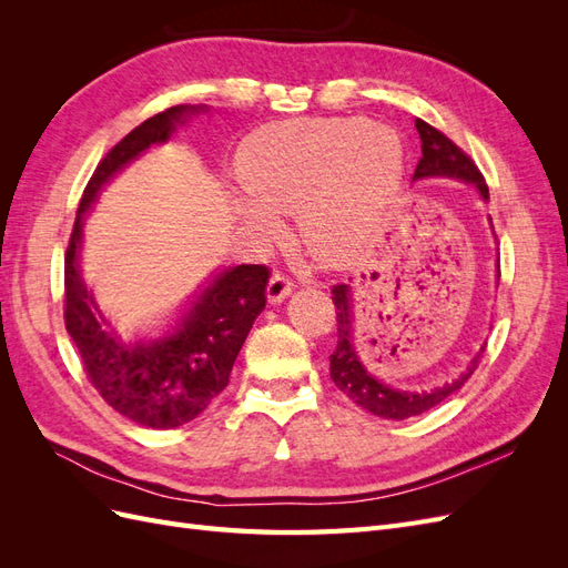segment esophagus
<instances>
[{
  "label": "esophagus",
  "mask_w": 568,
  "mask_h": 568,
  "mask_svg": "<svg viewBox=\"0 0 568 568\" xmlns=\"http://www.w3.org/2000/svg\"><path fill=\"white\" fill-rule=\"evenodd\" d=\"M291 291H294V282H291L288 274H282V272L272 274V280L267 284V301L282 303L291 294Z\"/></svg>",
  "instance_id": "34e87169"
}]
</instances>
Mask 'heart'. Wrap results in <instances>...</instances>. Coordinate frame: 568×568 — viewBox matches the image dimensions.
Segmentation results:
<instances>
[{"instance_id":"heart-1","label":"heart","mask_w":568,"mask_h":568,"mask_svg":"<svg viewBox=\"0 0 568 568\" xmlns=\"http://www.w3.org/2000/svg\"><path fill=\"white\" fill-rule=\"evenodd\" d=\"M236 180L251 205L242 217L277 230L272 213H298L301 239L317 263L346 267L363 255L400 192V134L355 118L284 120L239 146Z\"/></svg>"}]
</instances>
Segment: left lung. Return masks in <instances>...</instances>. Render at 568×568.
<instances>
[{"label":"left lung","instance_id":"8db88e82","mask_svg":"<svg viewBox=\"0 0 568 568\" xmlns=\"http://www.w3.org/2000/svg\"><path fill=\"white\" fill-rule=\"evenodd\" d=\"M415 128L422 140V159L415 170V180L422 178H455L467 184H474L480 199L488 201V184L480 175V170L474 165V161L464 153L455 142H450L440 130L424 123L422 118L415 120ZM497 272H500V263H497ZM332 301L336 305V326H338V341L336 348L329 355V374L332 382L348 395L353 403H357L363 409L372 412L376 417L384 419H407L417 417L422 412L434 409L445 398L464 386L474 369L478 367L480 353L471 359V365L464 369L455 382L436 386L432 390H398L382 384L376 376H372L365 365L359 363V357L353 346V303H351V288L348 284H336L332 288Z\"/></svg>","mask_w":568,"mask_h":568}]
</instances>
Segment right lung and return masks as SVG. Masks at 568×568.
Instances as JSON below:
<instances>
[{
    "instance_id": "obj_1",
    "label": "right lung",
    "mask_w": 568,
    "mask_h": 568,
    "mask_svg": "<svg viewBox=\"0 0 568 568\" xmlns=\"http://www.w3.org/2000/svg\"><path fill=\"white\" fill-rule=\"evenodd\" d=\"M205 106H173L144 120L120 140L84 186L63 265V320L88 379L115 412L149 428H175L196 419L230 384L234 359L267 303L270 270L236 265L192 301L180 324L163 338L125 343L97 311L80 274L82 217L118 170L151 144H163L186 115Z\"/></svg>"
}]
</instances>
